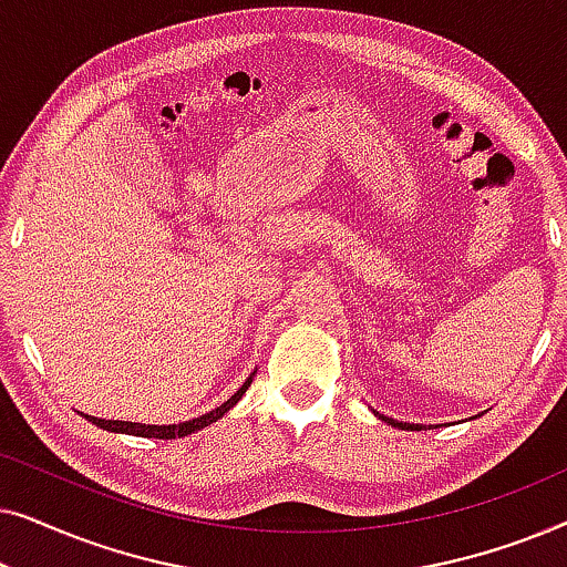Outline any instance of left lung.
<instances>
[{"instance_id": "1", "label": "left lung", "mask_w": 567, "mask_h": 567, "mask_svg": "<svg viewBox=\"0 0 567 567\" xmlns=\"http://www.w3.org/2000/svg\"><path fill=\"white\" fill-rule=\"evenodd\" d=\"M379 417H382V421H386V423H390V425H394V429H410V431H417V425H410V423H398V421H392V417H384V415H379Z\"/></svg>"}]
</instances>
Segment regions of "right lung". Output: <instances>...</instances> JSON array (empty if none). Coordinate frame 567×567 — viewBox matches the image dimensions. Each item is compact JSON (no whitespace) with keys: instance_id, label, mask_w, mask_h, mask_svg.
Listing matches in <instances>:
<instances>
[{"instance_id":"obj_1","label":"right lung","mask_w":567,"mask_h":567,"mask_svg":"<svg viewBox=\"0 0 567 567\" xmlns=\"http://www.w3.org/2000/svg\"><path fill=\"white\" fill-rule=\"evenodd\" d=\"M250 382H252V377L247 379V382L239 386V390L231 394V398L224 402V405L212 410V413L193 417V421H185V423H177V425H142V423H128V421H103V417H92V415H84V417H87V421H92L95 425H100L103 431H113V433H131V436H144V439H183V436H188V433H196L200 429H206V425L219 421V417L227 413V410H231L239 400H243V394L247 392Z\"/></svg>"}]
</instances>
